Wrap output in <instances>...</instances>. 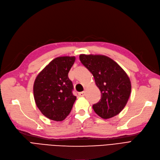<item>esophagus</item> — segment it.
Wrapping results in <instances>:
<instances>
[{"mask_svg":"<svg viewBox=\"0 0 160 160\" xmlns=\"http://www.w3.org/2000/svg\"><path fill=\"white\" fill-rule=\"evenodd\" d=\"M85 94V91L79 92V97H84Z\"/></svg>","mask_w":160,"mask_h":160,"instance_id":"34e87169","label":"esophagus"}]
</instances>
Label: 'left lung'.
Masks as SVG:
<instances>
[{
    "instance_id": "obj_1",
    "label": "left lung",
    "mask_w": 160,
    "mask_h": 160,
    "mask_svg": "<svg viewBox=\"0 0 160 160\" xmlns=\"http://www.w3.org/2000/svg\"><path fill=\"white\" fill-rule=\"evenodd\" d=\"M81 62L94 78L101 99L92 106L98 116L109 119L123 110L131 91L130 79L118 63L104 55L81 54Z\"/></svg>"
}]
</instances>
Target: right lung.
<instances>
[{
  "mask_svg": "<svg viewBox=\"0 0 160 160\" xmlns=\"http://www.w3.org/2000/svg\"><path fill=\"white\" fill-rule=\"evenodd\" d=\"M75 56H60L51 61L38 74L33 85L36 105L47 118L62 121L71 112L76 97L68 73Z\"/></svg>",
  "mask_w": 160,
  "mask_h": 160,
  "instance_id": "obj_1",
  "label": "right lung"
}]
</instances>
